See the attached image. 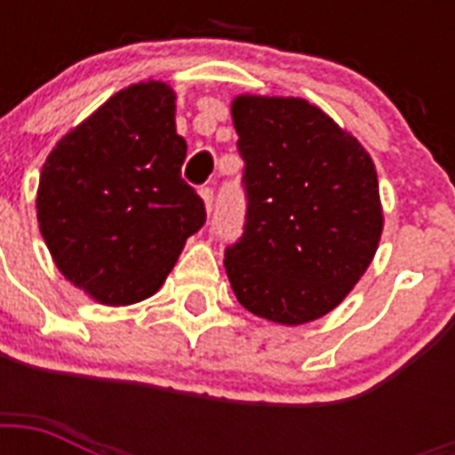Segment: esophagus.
<instances>
[{
    "label": "esophagus",
    "instance_id": "esophagus-1",
    "mask_svg": "<svg viewBox=\"0 0 455 455\" xmlns=\"http://www.w3.org/2000/svg\"><path fill=\"white\" fill-rule=\"evenodd\" d=\"M200 198L205 200V207H207V212H212L214 191H212V188H210V186H203V188H200Z\"/></svg>",
    "mask_w": 455,
    "mask_h": 455
}]
</instances>
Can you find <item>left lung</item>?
Segmentation results:
<instances>
[{
  "label": "left lung",
  "mask_w": 455,
  "mask_h": 455,
  "mask_svg": "<svg viewBox=\"0 0 455 455\" xmlns=\"http://www.w3.org/2000/svg\"><path fill=\"white\" fill-rule=\"evenodd\" d=\"M243 188V235L224 252L238 302L283 325L335 309L382 234L378 174L363 146L304 99L231 103Z\"/></svg>",
  "instance_id": "left-lung-1"
}]
</instances>
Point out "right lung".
Listing matches in <instances>:
<instances>
[{
  "label": "right lung",
  "mask_w": 455,
  "mask_h": 455,
  "mask_svg": "<svg viewBox=\"0 0 455 455\" xmlns=\"http://www.w3.org/2000/svg\"><path fill=\"white\" fill-rule=\"evenodd\" d=\"M174 108L164 82L132 84L68 132L42 167L39 231L60 274L96 302L151 298L205 224V203L181 179Z\"/></svg>",
  "instance_id": "right-lung-1"
}]
</instances>
